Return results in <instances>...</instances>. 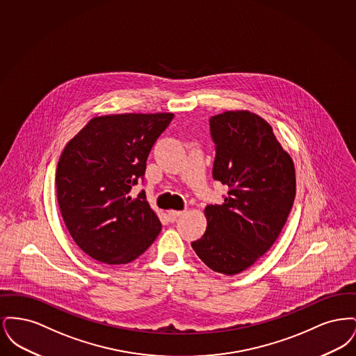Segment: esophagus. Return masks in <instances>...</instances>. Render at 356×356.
I'll return each instance as SVG.
<instances>
[{"instance_id":"obj_1","label":"esophagus","mask_w":356,"mask_h":356,"mask_svg":"<svg viewBox=\"0 0 356 356\" xmlns=\"http://www.w3.org/2000/svg\"><path fill=\"white\" fill-rule=\"evenodd\" d=\"M184 212L183 211H168V219L170 221H175L177 218H180Z\"/></svg>"}]
</instances>
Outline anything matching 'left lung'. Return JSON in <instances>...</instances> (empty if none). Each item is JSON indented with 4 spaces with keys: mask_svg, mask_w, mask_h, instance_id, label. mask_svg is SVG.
Segmentation results:
<instances>
[{
    "mask_svg": "<svg viewBox=\"0 0 356 356\" xmlns=\"http://www.w3.org/2000/svg\"><path fill=\"white\" fill-rule=\"evenodd\" d=\"M209 128L212 176L228 195L205 207V234L191 245L205 266L231 276L250 268L282 232L295 200V167L271 125L254 113L228 111L212 116Z\"/></svg>",
    "mask_w": 356,
    "mask_h": 356,
    "instance_id": "obj_1",
    "label": "left lung"
}]
</instances>
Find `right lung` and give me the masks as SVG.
<instances>
[{
	"label": "right lung",
	"mask_w": 356,
	"mask_h": 356,
	"mask_svg": "<svg viewBox=\"0 0 356 356\" xmlns=\"http://www.w3.org/2000/svg\"><path fill=\"white\" fill-rule=\"evenodd\" d=\"M173 113H124L90 120L60 156L57 200L74 243L105 264H127L144 254L161 231L144 179L153 144Z\"/></svg>",
	"instance_id": "obj_1"
}]
</instances>
